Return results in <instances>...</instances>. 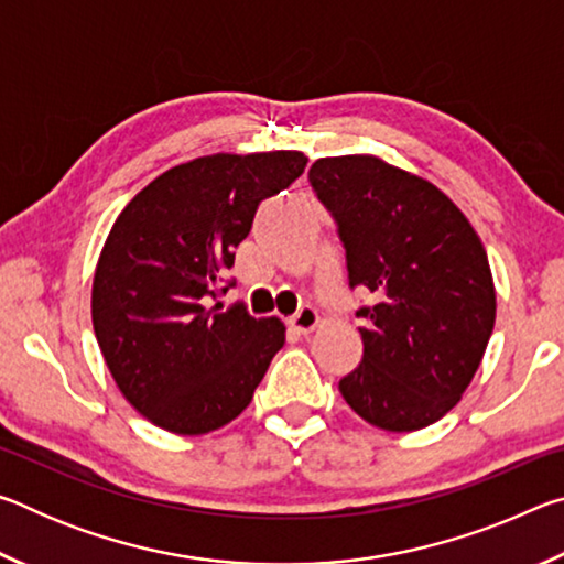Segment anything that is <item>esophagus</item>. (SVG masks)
<instances>
[{
  "label": "esophagus",
  "instance_id": "esophagus-1",
  "mask_svg": "<svg viewBox=\"0 0 564 564\" xmlns=\"http://www.w3.org/2000/svg\"><path fill=\"white\" fill-rule=\"evenodd\" d=\"M289 326L293 333H299V336H308V333L318 326V313L316 308H311V305H303L295 313L293 318H289Z\"/></svg>",
  "mask_w": 564,
  "mask_h": 564
}]
</instances>
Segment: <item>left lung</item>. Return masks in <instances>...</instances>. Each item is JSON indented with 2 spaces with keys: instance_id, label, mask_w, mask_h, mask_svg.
<instances>
[{
  "instance_id": "left-lung-1",
  "label": "left lung",
  "mask_w": 564,
  "mask_h": 564,
  "mask_svg": "<svg viewBox=\"0 0 564 564\" xmlns=\"http://www.w3.org/2000/svg\"><path fill=\"white\" fill-rule=\"evenodd\" d=\"M346 248L360 366L346 403L390 433L441 420L470 386L495 326V285L475 228L431 181L376 156H328L308 171Z\"/></svg>"
}]
</instances>
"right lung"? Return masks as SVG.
<instances>
[{"label":"right lung","instance_id":"add662e5","mask_svg":"<svg viewBox=\"0 0 564 564\" xmlns=\"http://www.w3.org/2000/svg\"><path fill=\"white\" fill-rule=\"evenodd\" d=\"M301 151L214 154L174 166L131 198L101 248L91 321L123 398L176 435L231 423L283 348L279 318L218 295L256 208L303 174Z\"/></svg>","mask_w":564,"mask_h":564}]
</instances>
